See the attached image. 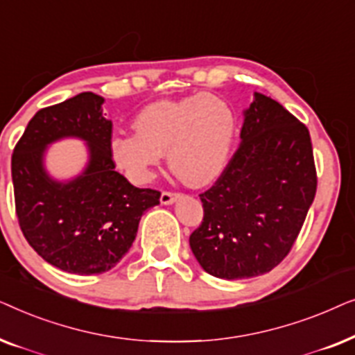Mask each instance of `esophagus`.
Here are the masks:
<instances>
[{"mask_svg": "<svg viewBox=\"0 0 355 355\" xmlns=\"http://www.w3.org/2000/svg\"><path fill=\"white\" fill-rule=\"evenodd\" d=\"M181 197V193H176V192H162V197H159V202L163 203V205H171L178 200V198Z\"/></svg>", "mask_w": 355, "mask_h": 355, "instance_id": "esophagus-1", "label": "esophagus"}]
</instances>
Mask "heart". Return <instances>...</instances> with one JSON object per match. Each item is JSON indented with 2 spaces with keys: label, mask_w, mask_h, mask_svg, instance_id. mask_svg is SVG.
<instances>
[{
  "label": "heart",
  "mask_w": 355,
  "mask_h": 355,
  "mask_svg": "<svg viewBox=\"0 0 355 355\" xmlns=\"http://www.w3.org/2000/svg\"><path fill=\"white\" fill-rule=\"evenodd\" d=\"M135 134L111 139L116 166L130 181L144 184L168 152V163L187 186L202 187L220 176L230 158L236 116L213 94H193L153 101L135 114Z\"/></svg>",
  "instance_id": "1"
}]
</instances>
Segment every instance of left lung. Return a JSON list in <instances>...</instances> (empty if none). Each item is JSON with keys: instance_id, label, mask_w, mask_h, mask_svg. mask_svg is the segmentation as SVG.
Instances as JSON below:
<instances>
[{"instance_id": "obj_1", "label": "left lung", "mask_w": 355, "mask_h": 355, "mask_svg": "<svg viewBox=\"0 0 355 355\" xmlns=\"http://www.w3.org/2000/svg\"><path fill=\"white\" fill-rule=\"evenodd\" d=\"M254 96L239 148L200 193L203 221L189 237L202 268L223 279L254 278L279 265L317 192L309 129L278 101Z\"/></svg>"}]
</instances>
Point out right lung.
Segmentation results:
<instances>
[{"mask_svg": "<svg viewBox=\"0 0 355 355\" xmlns=\"http://www.w3.org/2000/svg\"><path fill=\"white\" fill-rule=\"evenodd\" d=\"M103 101L84 92L37 111L11 159L24 237L43 260L74 275H98L116 266L132 245L140 218L162 196L134 187L114 171L113 123L101 114ZM66 137L85 140L89 163L77 178L56 182L42 158L48 144Z\"/></svg>", "mask_w": 355, "mask_h": 355, "instance_id": "obj_1", "label": "right lung"}]
</instances>
